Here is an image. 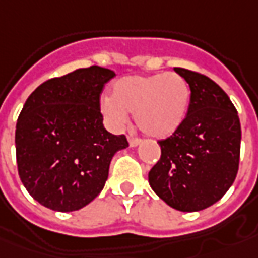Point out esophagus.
Returning <instances> with one entry per match:
<instances>
[{
  "label": "esophagus",
  "instance_id": "obj_1",
  "mask_svg": "<svg viewBox=\"0 0 258 258\" xmlns=\"http://www.w3.org/2000/svg\"><path fill=\"white\" fill-rule=\"evenodd\" d=\"M140 142H142V140H140V139H136V138H129V146H131V147L139 146Z\"/></svg>",
  "mask_w": 258,
  "mask_h": 258
}]
</instances>
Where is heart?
Masks as SVG:
<instances>
[{
  "mask_svg": "<svg viewBox=\"0 0 258 258\" xmlns=\"http://www.w3.org/2000/svg\"><path fill=\"white\" fill-rule=\"evenodd\" d=\"M191 87L178 73L126 76L112 85V97L99 99V111L115 129L127 122V112L142 132L156 139L168 138L185 120Z\"/></svg>",
  "mask_w": 258,
  "mask_h": 258,
  "instance_id": "heart-1",
  "label": "heart"
}]
</instances>
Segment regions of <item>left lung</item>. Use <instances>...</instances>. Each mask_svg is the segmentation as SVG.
I'll return each instance as SVG.
<instances>
[{
	"mask_svg": "<svg viewBox=\"0 0 258 258\" xmlns=\"http://www.w3.org/2000/svg\"><path fill=\"white\" fill-rule=\"evenodd\" d=\"M191 87L185 120L160 140L161 157L149 173L159 198L181 212L214 205L232 186L239 170L241 129L227 94L211 78L174 67Z\"/></svg>",
	"mask_w": 258,
	"mask_h": 258,
	"instance_id": "left-lung-1",
	"label": "left lung"
}]
</instances>
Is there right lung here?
Listing matches in <instances>:
<instances>
[{"label":"right lung","instance_id":"obj_1","mask_svg":"<svg viewBox=\"0 0 258 258\" xmlns=\"http://www.w3.org/2000/svg\"><path fill=\"white\" fill-rule=\"evenodd\" d=\"M115 73L99 66L78 69L40 84L26 99L15 131L18 173L43 207L73 212L98 197L125 135L102 123L99 95Z\"/></svg>","mask_w":258,"mask_h":258}]
</instances>
